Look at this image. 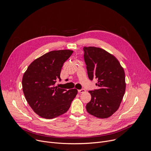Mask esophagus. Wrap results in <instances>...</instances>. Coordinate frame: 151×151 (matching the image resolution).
Returning <instances> with one entry per match:
<instances>
[{"mask_svg": "<svg viewBox=\"0 0 151 151\" xmlns=\"http://www.w3.org/2000/svg\"><path fill=\"white\" fill-rule=\"evenodd\" d=\"M85 91H86V90L85 89H81V90H78V92L79 93H84V92H85Z\"/></svg>", "mask_w": 151, "mask_h": 151, "instance_id": "34e87169", "label": "esophagus"}]
</instances>
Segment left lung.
<instances>
[{
	"mask_svg": "<svg viewBox=\"0 0 151 151\" xmlns=\"http://www.w3.org/2000/svg\"><path fill=\"white\" fill-rule=\"evenodd\" d=\"M84 58L88 78L98 79V89L88 91L91 99L87 112L98 118L113 115L120 106L126 88L125 75L117 58L106 50L96 47H84Z\"/></svg>",
	"mask_w": 151,
	"mask_h": 151,
	"instance_id": "left-lung-1",
	"label": "left lung"
}]
</instances>
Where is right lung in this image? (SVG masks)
Wrapping results in <instances>:
<instances>
[{
    "mask_svg": "<svg viewBox=\"0 0 151 151\" xmlns=\"http://www.w3.org/2000/svg\"><path fill=\"white\" fill-rule=\"evenodd\" d=\"M73 51L53 50L35 60L22 78L24 97L38 116L47 119L66 113L78 93L75 88L67 90L55 86L61 81L60 73L64 62Z\"/></svg>",
    "mask_w": 151,
    "mask_h": 151,
    "instance_id": "right-lung-1",
    "label": "right lung"
}]
</instances>
